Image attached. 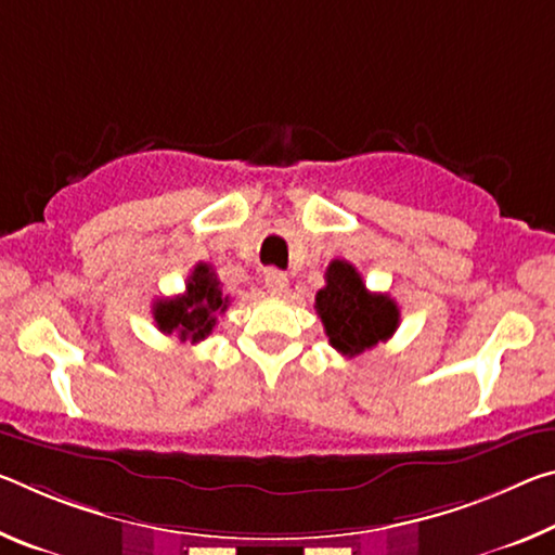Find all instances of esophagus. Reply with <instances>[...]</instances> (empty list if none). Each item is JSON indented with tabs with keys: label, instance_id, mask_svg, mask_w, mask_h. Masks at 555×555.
<instances>
[{
	"label": "esophagus",
	"instance_id": "1",
	"mask_svg": "<svg viewBox=\"0 0 555 555\" xmlns=\"http://www.w3.org/2000/svg\"><path fill=\"white\" fill-rule=\"evenodd\" d=\"M263 284H267L269 294H274V296H284V294H286V288H288V279H286L284 271L271 269V271H267V276H263Z\"/></svg>",
	"mask_w": 555,
	"mask_h": 555
}]
</instances>
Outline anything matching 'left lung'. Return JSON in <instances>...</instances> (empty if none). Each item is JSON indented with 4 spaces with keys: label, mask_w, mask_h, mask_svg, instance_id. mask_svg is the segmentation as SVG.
Instances as JSON below:
<instances>
[{
    "label": "left lung",
    "mask_w": 555,
    "mask_h": 555,
    "mask_svg": "<svg viewBox=\"0 0 555 555\" xmlns=\"http://www.w3.org/2000/svg\"><path fill=\"white\" fill-rule=\"evenodd\" d=\"M315 313L340 356H360L392 338L400 309L388 294H371L353 263L336 259L325 269V286L315 294Z\"/></svg>",
    "instance_id": "8db88e82"
}]
</instances>
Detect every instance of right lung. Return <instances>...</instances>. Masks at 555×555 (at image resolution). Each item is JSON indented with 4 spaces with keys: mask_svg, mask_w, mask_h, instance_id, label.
<instances>
[{
    "mask_svg": "<svg viewBox=\"0 0 555 555\" xmlns=\"http://www.w3.org/2000/svg\"><path fill=\"white\" fill-rule=\"evenodd\" d=\"M227 304L230 296H222L212 267L199 261L188 276L182 296L155 301L153 319L163 333H178L180 340L199 343L212 333L217 313H224Z\"/></svg>",
    "mask_w": 555,
    "mask_h": 555,
    "instance_id": "obj_1",
    "label": "right lung"
}]
</instances>
